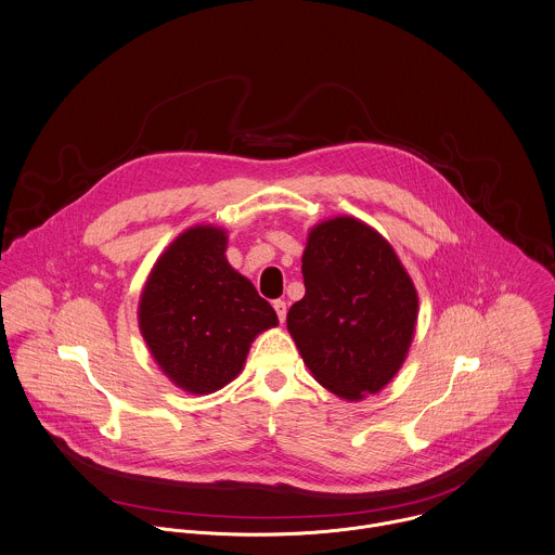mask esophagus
I'll use <instances>...</instances> for the list:
<instances>
[{"label": "esophagus", "instance_id": "1", "mask_svg": "<svg viewBox=\"0 0 555 555\" xmlns=\"http://www.w3.org/2000/svg\"><path fill=\"white\" fill-rule=\"evenodd\" d=\"M273 310H275L278 319H280V323H284L286 321V304L282 299H278V301H273Z\"/></svg>", "mask_w": 555, "mask_h": 555}]
</instances>
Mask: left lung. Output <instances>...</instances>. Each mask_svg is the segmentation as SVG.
<instances>
[{"instance_id":"1","label":"left lung","mask_w":555,"mask_h":555,"mask_svg":"<svg viewBox=\"0 0 555 555\" xmlns=\"http://www.w3.org/2000/svg\"><path fill=\"white\" fill-rule=\"evenodd\" d=\"M301 273L306 295L286 325L314 378L347 400L376 393L409 351L417 295L391 245L353 217L310 232Z\"/></svg>"}]
</instances>
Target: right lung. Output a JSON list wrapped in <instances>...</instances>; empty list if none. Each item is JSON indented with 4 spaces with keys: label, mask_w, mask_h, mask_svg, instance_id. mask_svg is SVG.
Instances as JSON below:
<instances>
[{
    "label": "right lung",
    "mask_w": 555,
    "mask_h": 555,
    "mask_svg": "<svg viewBox=\"0 0 555 555\" xmlns=\"http://www.w3.org/2000/svg\"><path fill=\"white\" fill-rule=\"evenodd\" d=\"M223 251V230H186L155 264L140 301V330L153 358L193 393L230 383L256 334L278 325L275 310Z\"/></svg>",
    "instance_id": "add662e5"
}]
</instances>
